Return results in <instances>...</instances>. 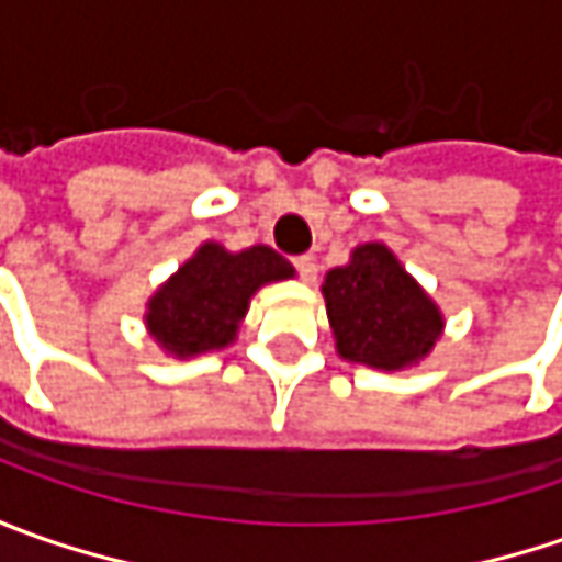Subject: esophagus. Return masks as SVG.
<instances>
[{"mask_svg":"<svg viewBox=\"0 0 562 562\" xmlns=\"http://www.w3.org/2000/svg\"><path fill=\"white\" fill-rule=\"evenodd\" d=\"M293 266H296V271L303 274V281H315V256H296L293 259Z\"/></svg>","mask_w":562,"mask_h":562,"instance_id":"esophagus-1","label":"esophagus"}]
</instances>
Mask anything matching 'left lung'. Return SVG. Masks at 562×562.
Returning a JSON list of instances; mask_svg holds the SVG:
<instances>
[{
    "instance_id": "8db88e82",
    "label": "left lung",
    "mask_w": 562,
    "mask_h": 562,
    "mask_svg": "<svg viewBox=\"0 0 562 562\" xmlns=\"http://www.w3.org/2000/svg\"><path fill=\"white\" fill-rule=\"evenodd\" d=\"M337 357L378 372L419 366L443 335L441 306L387 244H359L322 281Z\"/></svg>"
}]
</instances>
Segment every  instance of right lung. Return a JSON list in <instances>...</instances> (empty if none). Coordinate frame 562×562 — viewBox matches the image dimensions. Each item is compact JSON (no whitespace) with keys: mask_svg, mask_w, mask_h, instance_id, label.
<instances>
[{"mask_svg":"<svg viewBox=\"0 0 562 562\" xmlns=\"http://www.w3.org/2000/svg\"><path fill=\"white\" fill-rule=\"evenodd\" d=\"M293 274L291 262L266 244L234 252L205 240L146 300V335L175 359L225 350L237 340L256 291Z\"/></svg>","mask_w":562,"mask_h":562,"instance_id":"obj_1","label":"right lung"}]
</instances>
